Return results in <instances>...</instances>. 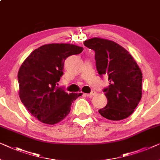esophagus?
<instances>
[{
	"label": "esophagus",
	"instance_id": "esophagus-1",
	"mask_svg": "<svg viewBox=\"0 0 160 160\" xmlns=\"http://www.w3.org/2000/svg\"><path fill=\"white\" fill-rule=\"evenodd\" d=\"M95 93H96V92H95V91H94V90H92V91L90 92V93H88V94H85V95H86L88 97H89V98H91L92 96H93L94 95H95Z\"/></svg>",
	"mask_w": 160,
	"mask_h": 160
}]
</instances>
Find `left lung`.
<instances>
[{
  "instance_id": "left-lung-1",
  "label": "left lung",
  "mask_w": 160,
  "mask_h": 160,
  "mask_svg": "<svg viewBox=\"0 0 160 160\" xmlns=\"http://www.w3.org/2000/svg\"><path fill=\"white\" fill-rule=\"evenodd\" d=\"M84 45L95 51L99 75L108 77L109 85L103 89L108 103L99 113L111 121L128 118L142 98L139 67L127 50L111 40L95 37L85 41Z\"/></svg>"
}]
</instances>
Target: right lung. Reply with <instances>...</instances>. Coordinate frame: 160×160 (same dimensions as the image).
<instances>
[{
	"instance_id": "1",
	"label": "right lung",
	"mask_w": 160,
	"mask_h": 160,
	"mask_svg": "<svg viewBox=\"0 0 160 160\" xmlns=\"http://www.w3.org/2000/svg\"><path fill=\"white\" fill-rule=\"evenodd\" d=\"M83 48L70 44H49L34 50L18 72L19 97L34 117L44 123L55 124L70 113L71 105L81 93H68L58 82L65 59Z\"/></svg>"
}]
</instances>
